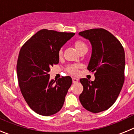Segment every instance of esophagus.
<instances>
[{"label": "esophagus", "mask_w": 134, "mask_h": 134, "mask_svg": "<svg viewBox=\"0 0 134 134\" xmlns=\"http://www.w3.org/2000/svg\"><path fill=\"white\" fill-rule=\"evenodd\" d=\"M79 79H77V78H75V77H73L72 78V82H74V83H76V82H79Z\"/></svg>", "instance_id": "1"}]
</instances>
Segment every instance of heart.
<instances>
[{
    "mask_svg": "<svg viewBox=\"0 0 134 134\" xmlns=\"http://www.w3.org/2000/svg\"><path fill=\"white\" fill-rule=\"evenodd\" d=\"M75 46L79 52L81 51L82 49L87 48V46H86V44L85 43V42H84V41H80V40H78V41H76ZM62 55H63V48H61V49L59 50L58 55L60 57H61L62 56ZM79 68H80V65L79 64H70L66 67V70L68 73H70V74H77L78 73H79Z\"/></svg>",
    "mask_w": 134,
    "mask_h": 134,
    "instance_id": "heart-1",
    "label": "heart"
}]
</instances>
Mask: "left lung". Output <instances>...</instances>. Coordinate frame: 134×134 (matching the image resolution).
Listing matches in <instances>:
<instances>
[{"mask_svg": "<svg viewBox=\"0 0 134 134\" xmlns=\"http://www.w3.org/2000/svg\"><path fill=\"white\" fill-rule=\"evenodd\" d=\"M92 45L88 70L94 73V81L80 79L83 91L79 99L82 105L92 113H99L115 102L125 80V52L120 41L105 29L80 31Z\"/></svg>", "mask_w": 134, "mask_h": 134, "instance_id": "obj_1", "label": "left lung"}]
</instances>
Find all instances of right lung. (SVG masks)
<instances>
[{"instance_id": "obj_1", "label": "right lung", "mask_w": 134, "mask_h": 134, "mask_svg": "<svg viewBox=\"0 0 134 134\" xmlns=\"http://www.w3.org/2000/svg\"><path fill=\"white\" fill-rule=\"evenodd\" d=\"M74 33L41 29L21 47L16 64L21 92L29 107L35 113L49 116L58 113L72 80L62 76L49 80L51 66L59 63L60 48Z\"/></svg>"}]
</instances>
